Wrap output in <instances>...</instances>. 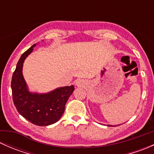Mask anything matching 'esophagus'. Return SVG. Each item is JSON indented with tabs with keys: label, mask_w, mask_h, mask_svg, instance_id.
Segmentation results:
<instances>
[{
	"label": "esophagus",
	"mask_w": 154,
	"mask_h": 154,
	"mask_svg": "<svg viewBox=\"0 0 154 154\" xmlns=\"http://www.w3.org/2000/svg\"><path fill=\"white\" fill-rule=\"evenodd\" d=\"M76 84H77V86H81V85L83 84V81H82L81 80H77V82H76Z\"/></svg>",
	"instance_id": "esophagus-1"
}]
</instances>
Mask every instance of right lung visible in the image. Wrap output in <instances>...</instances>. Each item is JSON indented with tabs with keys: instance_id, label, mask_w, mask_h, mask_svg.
<instances>
[{
	"instance_id": "obj_1",
	"label": "right lung",
	"mask_w": 154,
	"mask_h": 154,
	"mask_svg": "<svg viewBox=\"0 0 154 154\" xmlns=\"http://www.w3.org/2000/svg\"><path fill=\"white\" fill-rule=\"evenodd\" d=\"M26 51L17 63L11 81L12 100L18 112L33 125L48 126L58 122L65 111V106L74 90V86L61 87L48 94L30 93L22 74L23 63L35 47Z\"/></svg>"
}]
</instances>
